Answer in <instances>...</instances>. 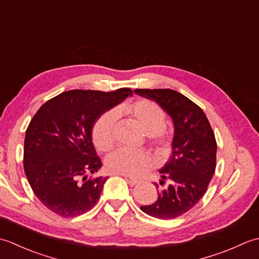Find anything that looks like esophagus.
I'll return each mask as SVG.
<instances>
[{"label": "esophagus", "mask_w": 259, "mask_h": 259, "mask_svg": "<svg viewBox=\"0 0 259 259\" xmlns=\"http://www.w3.org/2000/svg\"><path fill=\"white\" fill-rule=\"evenodd\" d=\"M123 177L125 178V180L128 181V183L131 186H135V185H138L139 184V180H136V179H133V178H130V177H126V176H123Z\"/></svg>", "instance_id": "34e87169"}]
</instances>
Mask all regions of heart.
<instances>
[{
  "label": "heart",
  "mask_w": 259,
  "mask_h": 259,
  "mask_svg": "<svg viewBox=\"0 0 259 259\" xmlns=\"http://www.w3.org/2000/svg\"><path fill=\"white\" fill-rule=\"evenodd\" d=\"M118 115H124L133 121L145 134L149 136L150 144L164 155L170 147L171 129L166 125V114L156 102L139 99L125 102L115 108L114 112L109 111L99 118L92 128L93 144L102 152L111 150L115 145V120ZM155 166L149 153L119 149L107 160V169L110 172L139 177Z\"/></svg>",
  "instance_id": "heart-1"
}]
</instances>
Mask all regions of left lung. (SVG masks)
<instances>
[{"mask_svg":"<svg viewBox=\"0 0 259 259\" xmlns=\"http://www.w3.org/2000/svg\"><path fill=\"white\" fill-rule=\"evenodd\" d=\"M135 92L156 101L175 125L171 156L160 169V184L168 179L170 185L155 202L140 209L159 219H175L190 210L206 194L216 169V138L201 108L181 93L171 89Z\"/></svg>","mask_w":259,"mask_h":259,"instance_id":"1","label":"left lung"}]
</instances>
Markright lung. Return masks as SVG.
Listing matches in <instances>:
<instances>
[{
	"label": "right lung",
	"instance_id": "add662e5",
	"mask_svg": "<svg viewBox=\"0 0 259 259\" xmlns=\"http://www.w3.org/2000/svg\"><path fill=\"white\" fill-rule=\"evenodd\" d=\"M128 96H133L129 88L65 91L32 118L24 139V171L37 199L54 213L76 217L98 202L108 177L88 178L102 166L92 128L101 114Z\"/></svg>",
	"mask_w": 259,
	"mask_h": 259
}]
</instances>
